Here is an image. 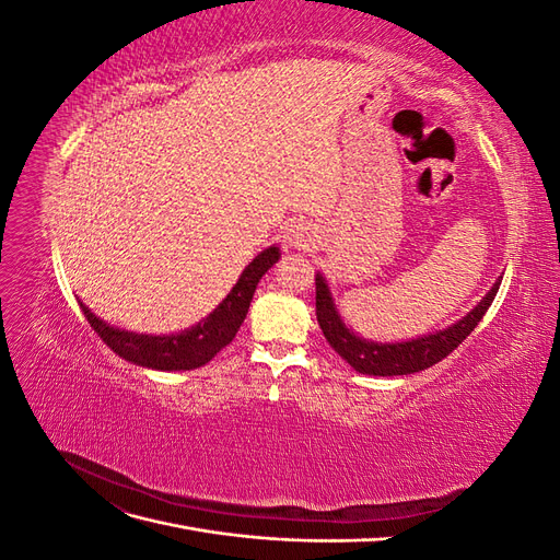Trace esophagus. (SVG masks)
I'll return each instance as SVG.
<instances>
[{"label": "esophagus", "mask_w": 560, "mask_h": 560, "mask_svg": "<svg viewBox=\"0 0 560 560\" xmlns=\"http://www.w3.org/2000/svg\"><path fill=\"white\" fill-rule=\"evenodd\" d=\"M282 241L290 249H308L315 245V229L308 222H294L284 229Z\"/></svg>", "instance_id": "esophagus-1"}]
</instances>
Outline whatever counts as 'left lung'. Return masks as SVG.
Masks as SVG:
<instances>
[{
    "instance_id": "obj_1",
    "label": "left lung",
    "mask_w": 560,
    "mask_h": 560,
    "mask_svg": "<svg viewBox=\"0 0 560 560\" xmlns=\"http://www.w3.org/2000/svg\"><path fill=\"white\" fill-rule=\"evenodd\" d=\"M500 282L502 280L498 278L495 284L490 287V292L463 319H457L455 325L401 343L366 341V338L348 329L343 317L336 311L329 284L322 278V273L315 276V313L319 329L325 334L329 346L341 354L354 371H360V374L366 376H406L442 362L446 354H451L460 346L490 308V303H493L500 290Z\"/></svg>"
}]
</instances>
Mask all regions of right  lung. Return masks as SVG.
Here are the masks:
<instances>
[{"instance_id": "right-lung-1", "label": "right lung", "mask_w": 560, "mask_h": 560, "mask_svg": "<svg viewBox=\"0 0 560 560\" xmlns=\"http://www.w3.org/2000/svg\"><path fill=\"white\" fill-rule=\"evenodd\" d=\"M280 247H266L261 254H257L249 261V266L243 270L238 282L233 284L229 296L219 303V306L202 319L196 327L184 329L179 334H135L107 325L91 313V308L79 306L83 311V317L89 319V325L95 329V334L118 354L138 366L159 369V371H189L208 364L214 354L226 348L235 334H238L243 319L249 311V303L257 290L259 280L266 276V270L278 264Z\"/></svg>"}]
</instances>
